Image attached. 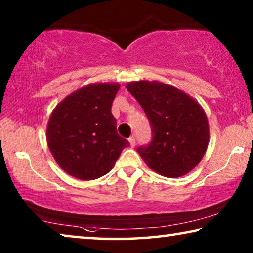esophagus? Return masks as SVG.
Listing matches in <instances>:
<instances>
[{
    "label": "esophagus",
    "mask_w": 253,
    "mask_h": 253,
    "mask_svg": "<svg viewBox=\"0 0 253 253\" xmlns=\"http://www.w3.org/2000/svg\"><path fill=\"white\" fill-rule=\"evenodd\" d=\"M128 141H129L130 146H135V145H136V139H135L134 136H130L129 138H128Z\"/></svg>",
    "instance_id": "1"
}]
</instances>
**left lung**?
Instances as JSON below:
<instances>
[{"instance_id": "8db88e82", "label": "left lung", "mask_w": 253, "mask_h": 253, "mask_svg": "<svg viewBox=\"0 0 253 253\" xmlns=\"http://www.w3.org/2000/svg\"><path fill=\"white\" fill-rule=\"evenodd\" d=\"M127 89L148 117L152 138L137 152L158 174L169 178L191 171L205 156L208 119L198 102L160 82H133Z\"/></svg>"}]
</instances>
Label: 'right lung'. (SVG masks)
Here are the masks:
<instances>
[{
    "mask_svg": "<svg viewBox=\"0 0 253 253\" xmlns=\"http://www.w3.org/2000/svg\"><path fill=\"white\" fill-rule=\"evenodd\" d=\"M119 84L100 83L76 90L52 112L46 139L63 170L78 179L108 174L122 151L129 146L117 133L111 107Z\"/></svg>",
    "mask_w": 253,
    "mask_h": 253,
    "instance_id": "add662e5",
    "label": "right lung"
}]
</instances>
